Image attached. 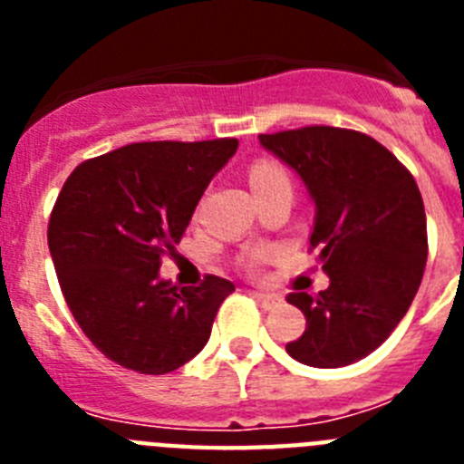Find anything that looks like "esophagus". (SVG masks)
<instances>
[{"mask_svg":"<svg viewBox=\"0 0 464 464\" xmlns=\"http://www.w3.org/2000/svg\"><path fill=\"white\" fill-rule=\"evenodd\" d=\"M253 297H256L257 302H260V304L265 306V309H274V306H278V304H281V302H283L281 295L262 293V290H256V293H253Z\"/></svg>","mask_w":464,"mask_h":464,"instance_id":"1","label":"esophagus"}]
</instances>
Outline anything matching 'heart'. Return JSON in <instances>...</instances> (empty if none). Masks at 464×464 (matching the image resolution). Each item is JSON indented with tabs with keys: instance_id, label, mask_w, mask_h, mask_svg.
Here are the masks:
<instances>
[{
	"instance_id": "heart-1",
	"label": "heart",
	"mask_w": 464,
	"mask_h": 464,
	"mask_svg": "<svg viewBox=\"0 0 464 464\" xmlns=\"http://www.w3.org/2000/svg\"><path fill=\"white\" fill-rule=\"evenodd\" d=\"M251 188L253 190H260V188H269V186H283V183H288V174L283 167H278L276 162H256L251 167Z\"/></svg>"
}]
</instances>
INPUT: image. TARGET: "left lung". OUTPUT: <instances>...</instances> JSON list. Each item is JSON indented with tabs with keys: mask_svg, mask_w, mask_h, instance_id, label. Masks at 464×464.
<instances>
[{
	"mask_svg": "<svg viewBox=\"0 0 464 464\" xmlns=\"http://www.w3.org/2000/svg\"><path fill=\"white\" fill-rule=\"evenodd\" d=\"M262 149L302 179L315 204L309 244L327 290L290 293L306 330L285 346L309 367H346L391 337L411 306L428 260L423 197L413 176L376 139L311 125L260 134Z\"/></svg>",
	"mask_w": 464,
	"mask_h": 464,
	"instance_id": "left-lung-1",
	"label": "left lung"
}]
</instances>
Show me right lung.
I'll list each match as a JSON object with an SVG mask.
<instances>
[{
	"label": "right lung",
	"mask_w": 464,
	"mask_h": 464,
	"mask_svg": "<svg viewBox=\"0 0 464 464\" xmlns=\"http://www.w3.org/2000/svg\"><path fill=\"white\" fill-rule=\"evenodd\" d=\"M237 139L143 141L85 160L64 181L48 223L57 281L85 337L109 360L167 374L195 358L235 283L199 288L160 278Z\"/></svg>",
	"instance_id": "1"
}]
</instances>
